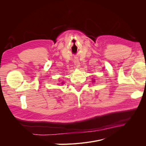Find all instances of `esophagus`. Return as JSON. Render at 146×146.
Instances as JSON below:
<instances>
[{
	"instance_id": "1",
	"label": "esophagus",
	"mask_w": 146,
	"mask_h": 146,
	"mask_svg": "<svg viewBox=\"0 0 146 146\" xmlns=\"http://www.w3.org/2000/svg\"><path fill=\"white\" fill-rule=\"evenodd\" d=\"M74 63L75 66H76L77 68H79V67H80V62H79V61H78L77 59H74Z\"/></svg>"
}]
</instances>
